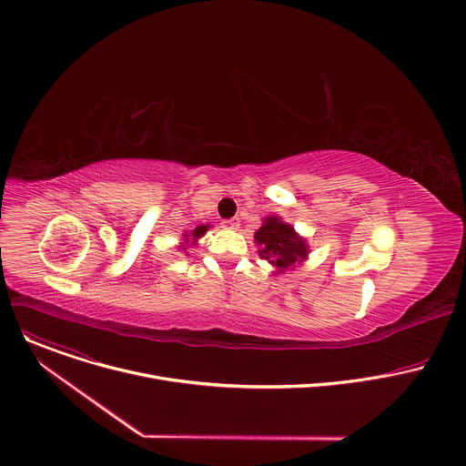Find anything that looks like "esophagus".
Masks as SVG:
<instances>
[{"label": "esophagus", "instance_id": "esophagus-1", "mask_svg": "<svg viewBox=\"0 0 466 466\" xmlns=\"http://www.w3.org/2000/svg\"><path fill=\"white\" fill-rule=\"evenodd\" d=\"M223 228L238 230V228H239V219H228V221H223Z\"/></svg>", "mask_w": 466, "mask_h": 466}]
</instances>
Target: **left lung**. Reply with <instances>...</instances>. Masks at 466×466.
Returning <instances> with one entry per match:
<instances>
[{
    "label": "left lung",
    "instance_id": "8db88e82",
    "mask_svg": "<svg viewBox=\"0 0 466 466\" xmlns=\"http://www.w3.org/2000/svg\"><path fill=\"white\" fill-rule=\"evenodd\" d=\"M254 243L258 245V256L268 259L275 268V275L295 271L309 254L308 239L280 216H268L263 219L261 227L254 232Z\"/></svg>",
    "mask_w": 466,
    "mask_h": 466
}]
</instances>
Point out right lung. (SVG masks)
I'll return each mask as SVG.
<instances>
[{
	"instance_id": "1",
	"label": "right lung",
	"mask_w": 466,
	"mask_h": 466,
	"mask_svg": "<svg viewBox=\"0 0 466 466\" xmlns=\"http://www.w3.org/2000/svg\"><path fill=\"white\" fill-rule=\"evenodd\" d=\"M208 228H210V225H198V227H195L193 230H186V232L182 234L180 243H178V250H180V252H187V248L193 247V245H197L198 239H201V238L208 232Z\"/></svg>"
}]
</instances>
